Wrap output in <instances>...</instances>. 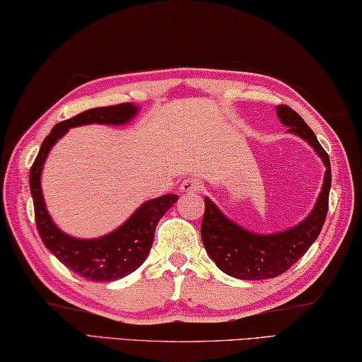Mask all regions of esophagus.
<instances>
[{"mask_svg": "<svg viewBox=\"0 0 362 362\" xmlns=\"http://www.w3.org/2000/svg\"><path fill=\"white\" fill-rule=\"evenodd\" d=\"M180 191L182 194H197L202 191V182H200L197 177H186V180L181 182Z\"/></svg>", "mask_w": 362, "mask_h": 362, "instance_id": "1", "label": "esophagus"}]
</instances>
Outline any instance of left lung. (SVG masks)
I'll use <instances>...</instances> for the list:
<instances>
[{"instance_id": "1", "label": "left lung", "mask_w": 362, "mask_h": 362, "mask_svg": "<svg viewBox=\"0 0 362 362\" xmlns=\"http://www.w3.org/2000/svg\"><path fill=\"white\" fill-rule=\"evenodd\" d=\"M277 115L284 125L288 127V132L301 136L315 147V151L324 160L327 171H325L321 195L311 215L297 228L279 234L258 235L248 233L230 223L209 199H205V211L200 228L205 250L221 271L245 281L277 277L297 263L317 239L329 210L332 173L327 152L319 144L313 129L293 109L281 104L277 105Z\"/></svg>"}]
</instances>
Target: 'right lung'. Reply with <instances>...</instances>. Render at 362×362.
Here are the masks:
<instances>
[{
	"instance_id": "right-lung-1",
	"label": "right lung",
	"mask_w": 362,
	"mask_h": 362,
	"mask_svg": "<svg viewBox=\"0 0 362 362\" xmlns=\"http://www.w3.org/2000/svg\"><path fill=\"white\" fill-rule=\"evenodd\" d=\"M134 114V105L123 103L85 110L69 118V120L57 123L45 138L30 168V191L33 197L35 221H37L41 240L59 262L90 281H117L138 269L149 255L157 223L176 202L177 195L167 194L158 199L149 200L122 228H118L109 235L94 240H78L61 233L47 215L40 186L41 168H43L46 156L52 144L67 133L69 128L88 125V123L122 125Z\"/></svg>"
}]
</instances>
